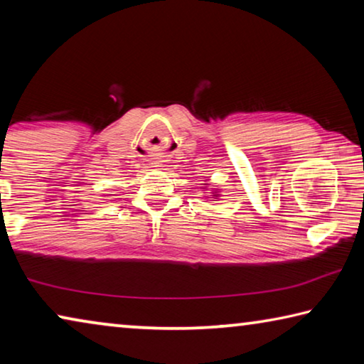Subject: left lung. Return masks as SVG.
I'll return each instance as SVG.
<instances>
[{"label":"left lung","mask_w":364,"mask_h":364,"mask_svg":"<svg viewBox=\"0 0 364 364\" xmlns=\"http://www.w3.org/2000/svg\"><path fill=\"white\" fill-rule=\"evenodd\" d=\"M213 196H215V197H218V194H215V193H213Z\"/></svg>","instance_id":"obj_1"}]
</instances>
